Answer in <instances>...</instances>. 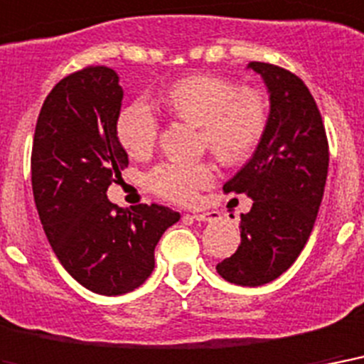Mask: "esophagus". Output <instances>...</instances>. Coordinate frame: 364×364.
<instances>
[{
  "label": "esophagus",
  "instance_id": "34e87169",
  "mask_svg": "<svg viewBox=\"0 0 364 364\" xmlns=\"http://www.w3.org/2000/svg\"><path fill=\"white\" fill-rule=\"evenodd\" d=\"M191 218L196 222H210L218 218V213H193L191 214Z\"/></svg>",
  "mask_w": 364,
  "mask_h": 364
}]
</instances>
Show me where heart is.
Masks as SVG:
<instances>
[{
	"label": "heart",
	"instance_id": "obj_1",
	"mask_svg": "<svg viewBox=\"0 0 364 364\" xmlns=\"http://www.w3.org/2000/svg\"><path fill=\"white\" fill-rule=\"evenodd\" d=\"M176 117L201 127V146L220 161L235 165L252 156L267 127V102L255 89H241L220 75H190L176 81L165 95ZM115 131L121 146L132 157H146L159 136V121L142 100L121 109ZM216 178L208 161H167L148 176L150 188L167 201L188 205Z\"/></svg>",
	"mask_w": 364,
	"mask_h": 364
}]
</instances>
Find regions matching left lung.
I'll return each mask as SVG.
<instances>
[{
  "label": "left lung",
  "instance_id": "obj_1",
  "mask_svg": "<svg viewBox=\"0 0 364 364\" xmlns=\"http://www.w3.org/2000/svg\"><path fill=\"white\" fill-rule=\"evenodd\" d=\"M269 92L267 127L250 161L224 184L252 207L241 214V245L216 272L260 287L289 269L308 243L328 173V140L311 92L284 68L250 62Z\"/></svg>",
  "mask_w": 364,
  "mask_h": 364
}]
</instances>
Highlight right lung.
<instances>
[{
	"label": "right lung",
	"instance_id": "add662e5",
	"mask_svg": "<svg viewBox=\"0 0 364 364\" xmlns=\"http://www.w3.org/2000/svg\"><path fill=\"white\" fill-rule=\"evenodd\" d=\"M121 100L112 68L66 75L45 98L32 146V190L45 235L64 269L106 296L150 277L156 245L180 220L163 205L123 210L106 196L129 165L115 131Z\"/></svg>",
	"mask_w": 364,
	"mask_h": 364
}]
</instances>
